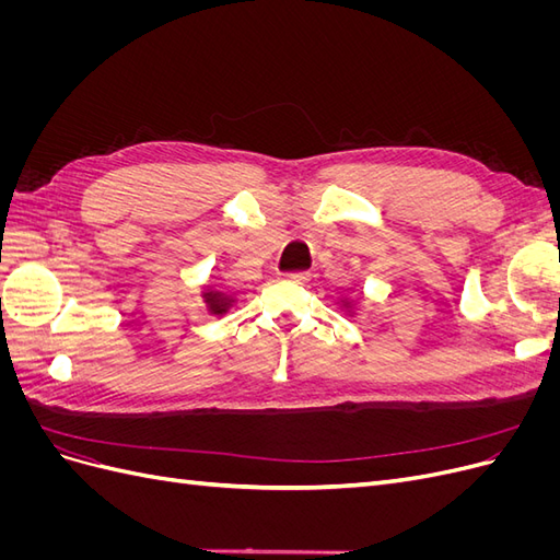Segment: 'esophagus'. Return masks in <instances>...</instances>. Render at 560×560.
Listing matches in <instances>:
<instances>
[{"label": "esophagus", "instance_id": "1", "mask_svg": "<svg viewBox=\"0 0 560 560\" xmlns=\"http://www.w3.org/2000/svg\"><path fill=\"white\" fill-rule=\"evenodd\" d=\"M284 278L296 282V284H306V282H308V273H306V270H292V273H287Z\"/></svg>", "mask_w": 560, "mask_h": 560}]
</instances>
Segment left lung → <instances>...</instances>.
Here are the masks:
<instances>
[{
    "label": "left lung",
    "instance_id": "left-lung-1",
    "mask_svg": "<svg viewBox=\"0 0 560 560\" xmlns=\"http://www.w3.org/2000/svg\"><path fill=\"white\" fill-rule=\"evenodd\" d=\"M343 306H350V303H348V301H343Z\"/></svg>",
    "mask_w": 560,
    "mask_h": 560
}]
</instances>
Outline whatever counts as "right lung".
I'll return each instance as SVG.
<instances>
[{
	"label": "right lung",
	"instance_id": "right-lung-1",
	"mask_svg": "<svg viewBox=\"0 0 560 560\" xmlns=\"http://www.w3.org/2000/svg\"><path fill=\"white\" fill-rule=\"evenodd\" d=\"M202 299H206L208 311H210L212 315H224V313L231 308V303H233V296H231V294L217 292V290H206V292H202Z\"/></svg>",
	"mask_w": 560,
	"mask_h": 560
}]
</instances>
